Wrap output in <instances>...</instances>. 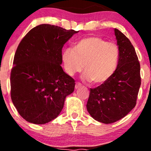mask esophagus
I'll return each instance as SVG.
<instances>
[{
    "label": "esophagus",
    "instance_id": "1",
    "mask_svg": "<svg viewBox=\"0 0 151 151\" xmlns=\"http://www.w3.org/2000/svg\"><path fill=\"white\" fill-rule=\"evenodd\" d=\"M81 86H82V85H81V83H79V82H77V83H76V84H75V89H78V88L81 87Z\"/></svg>",
    "mask_w": 151,
    "mask_h": 151
}]
</instances>
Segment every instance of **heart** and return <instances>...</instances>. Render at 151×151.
Listing matches in <instances>:
<instances>
[{"label":"heart","instance_id":"b5f03b06","mask_svg":"<svg viewBox=\"0 0 151 151\" xmlns=\"http://www.w3.org/2000/svg\"><path fill=\"white\" fill-rule=\"evenodd\" d=\"M119 50L115 43L96 36L85 37L62 52L64 69L68 75L85 71L84 78L95 84L106 81L115 72L119 62Z\"/></svg>","mask_w":151,"mask_h":151}]
</instances>
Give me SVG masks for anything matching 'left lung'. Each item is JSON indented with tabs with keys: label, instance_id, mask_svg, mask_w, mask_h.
Returning a JSON list of instances; mask_svg holds the SVG:
<instances>
[{
	"label": "left lung",
	"instance_id": "obj_1",
	"mask_svg": "<svg viewBox=\"0 0 151 151\" xmlns=\"http://www.w3.org/2000/svg\"><path fill=\"white\" fill-rule=\"evenodd\" d=\"M114 32L119 50L116 70L106 81L90 89L86 104L91 117L106 124L120 120L134 108L141 84L140 63L133 45L120 30L115 28Z\"/></svg>",
	"mask_w": 151,
	"mask_h": 151
}]
</instances>
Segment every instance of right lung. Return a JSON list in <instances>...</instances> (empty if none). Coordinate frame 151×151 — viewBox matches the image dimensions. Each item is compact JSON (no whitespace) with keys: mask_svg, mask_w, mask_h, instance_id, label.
<instances>
[{"mask_svg":"<svg viewBox=\"0 0 151 151\" xmlns=\"http://www.w3.org/2000/svg\"><path fill=\"white\" fill-rule=\"evenodd\" d=\"M79 31L49 24L33 27L15 52L10 73V96L25 120L45 124L58 116L74 79L62 70L64 45Z\"/></svg>","mask_w":151,"mask_h":151,"instance_id":"1","label":"right lung"}]
</instances>
